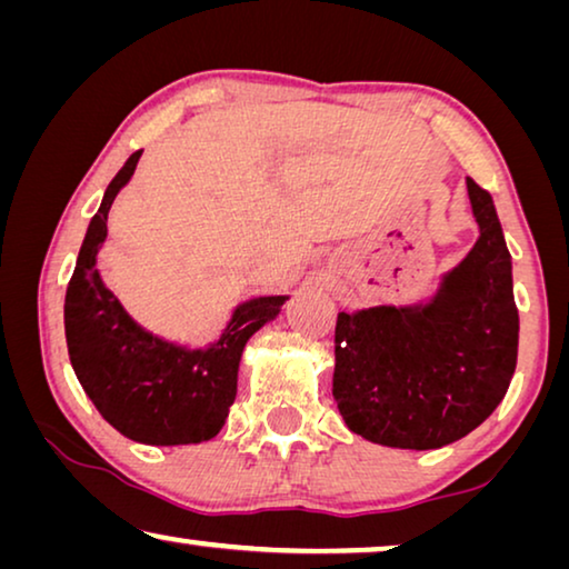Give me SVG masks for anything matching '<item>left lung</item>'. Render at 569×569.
Instances as JSON below:
<instances>
[{
  "instance_id": "obj_1",
  "label": "left lung",
  "mask_w": 569,
  "mask_h": 569,
  "mask_svg": "<svg viewBox=\"0 0 569 569\" xmlns=\"http://www.w3.org/2000/svg\"><path fill=\"white\" fill-rule=\"evenodd\" d=\"M481 236L426 306L341 311L331 392L347 428L372 443L428 450L489 418L519 347L511 256L491 194L466 179Z\"/></svg>"
}]
</instances>
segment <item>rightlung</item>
I'll return each instance as SVG.
<instances>
[{"mask_svg": "<svg viewBox=\"0 0 569 569\" xmlns=\"http://www.w3.org/2000/svg\"><path fill=\"white\" fill-rule=\"evenodd\" d=\"M139 157L141 151H133L111 179L80 246L66 293L68 355L90 402L121 436L149 446L202 443L224 426L248 339L278 317L286 296L240 303L222 337L207 349H184L143 331L96 270L108 210Z\"/></svg>", "mask_w": 569, "mask_h": 569, "instance_id": "right-lung-1", "label": "right lung"}]
</instances>
